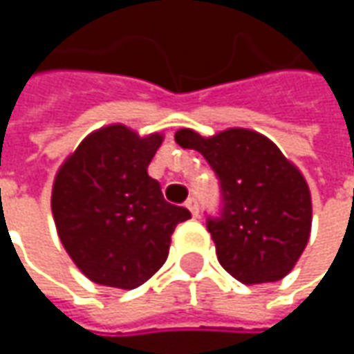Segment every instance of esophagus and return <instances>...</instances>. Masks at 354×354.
<instances>
[{
    "instance_id": "34e87169",
    "label": "esophagus",
    "mask_w": 354,
    "mask_h": 354,
    "mask_svg": "<svg viewBox=\"0 0 354 354\" xmlns=\"http://www.w3.org/2000/svg\"><path fill=\"white\" fill-rule=\"evenodd\" d=\"M185 207H187V209H189V211H191V214H193V216H197L198 214V201L195 197H189L187 198V203H185Z\"/></svg>"
}]
</instances>
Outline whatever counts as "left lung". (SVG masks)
<instances>
[{"label": "left lung", "mask_w": 354, "mask_h": 354, "mask_svg": "<svg viewBox=\"0 0 354 354\" xmlns=\"http://www.w3.org/2000/svg\"><path fill=\"white\" fill-rule=\"evenodd\" d=\"M175 142L207 159L221 209L207 216L218 262L242 283L278 281L292 272L311 230V197L299 171L268 138L232 128L212 138L179 129Z\"/></svg>", "instance_id": "left-lung-1"}]
</instances>
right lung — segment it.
Here are the masks:
<instances>
[{
	"instance_id": "1",
	"label": "right lung",
	"mask_w": 354,
	"mask_h": 354,
	"mask_svg": "<svg viewBox=\"0 0 354 354\" xmlns=\"http://www.w3.org/2000/svg\"><path fill=\"white\" fill-rule=\"evenodd\" d=\"M161 142L159 133L108 126L90 133L55 179L50 207L62 246L100 286H142L165 264L175 226L191 218L147 175Z\"/></svg>"
}]
</instances>
